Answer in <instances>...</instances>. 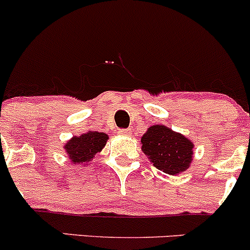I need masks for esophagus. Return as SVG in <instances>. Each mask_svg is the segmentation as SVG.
<instances>
[{"label":"esophagus","instance_id":"obj_1","mask_svg":"<svg viewBox=\"0 0 250 250\" xmlns=\"http://www.w3.org/2000/svg\"><path fill=\"white\" fill-rule=\"evenodd\" d=\"M119 135L120 136H130L131 130L130 129H120Z\"/></svg>","mask_w":250,"mask_h":250}]
</instances>
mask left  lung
<instances>
[{
    "mask_svg": "<svg viewBox=\"0 0 250 250\" xmlns=\"http://www.w3.org/2000/svg\"><path fill=\"white\" fill-rule=\"evenodd\" d=\"M141 143L142 151L154 167L169 175L187 170L193 161V142L163 125L149 127Z\"/></svg>",
    "mask_w": 250,
    "mask_h": 250,
    "instance_id": "1",
    "label": "left lung"
}]
</instances>
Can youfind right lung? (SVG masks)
<instances>
[{
  "label": "right lung",
  "instance_id": "obj_1",
  "mask_svg": "<svg viewBox=\"0 0 250 250\" xmlns=\"http://www.w3.org/2000/svg\"><path fill=\"white\" fill-rule=\"evenodd\" d=\"M109 139L108 135L99 131H88L81 136L71 137L67 145H64L65 153L73 165L88 163L101 151Z\"/></svg>",
  "mask_w": 250,
  "mask_h": 250
}]
</instances>
